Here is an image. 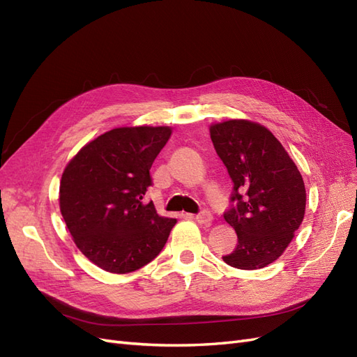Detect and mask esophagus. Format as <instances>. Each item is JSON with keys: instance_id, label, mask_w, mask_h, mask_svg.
<instances>
[{"instance_id": "34e87169", "label": "esophagus", "mask_w": 357, "mask_h": 357, "mask_svg": "<svg viewBox=\"0 0 357 357\" xmlns=\"http://www.w3.org/2000/svg\"><path fill=\"white\" fill-rule=\"evenodd\" d=\"M195 220H197L198 223H201V225H208V223L213 220V215H211L210 211L204 210V211H201V213H198V214L195 215Z\"/></svg>"}]
</instances>
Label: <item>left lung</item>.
Instances as JSON below:
<instances>
[{
	"label": "left lung",
	"mask_w": 357,
	"mask_h": 357,
	"mask_svg": "<svg viewBox=\"0 0 357 357\" xmlns=\"http://www.w3.org/2000/svg\"><path fill=\"white\" fill-rule=\"evenodd\" d=\"M213 146L234 183L223 214L238 236L222 256L238 269L264 268L283 255L304 220L307 193L295 162L265 126L231 121L210 126Z\"/></svg>",
	"instance_id": "left-lung-1"
}]
</instances>
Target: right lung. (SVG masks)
Instances as JSON below:
<instances>
[{
    "instance_id": "1",
    "label": "right lung",
    "mask_w": 357,
    "mask_h": 357,
    "mask_svg": "<svg viewBox=\"0 0 357 357\" xmlns=\"http://www.w3.org/2000/svg\"><path fill=\"white\" fill-rule=\"evenodd\" d=\"M169 126L116 128L80 149L63 169L59 207L79 250L113 274L137 271L164 248L176 219L142 199Z\"/></svg>"
}]
</instances>
